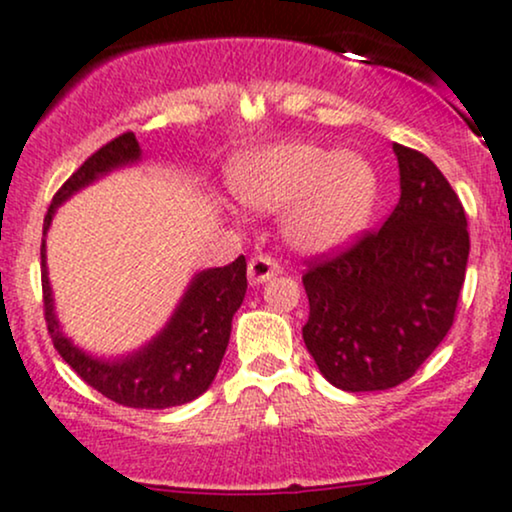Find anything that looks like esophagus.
<instances>
[{
    "mask_svg": "<svg viewBox=\"0 0 512 512\" xmlns=\"http://www.w3.org/2000/svg\"><path fill=\"white\" fill-rule=\"evenodd\" d=\"M249 283L251 285H263L280 273L278 261H273L271 256H254L249 261Z\"/></svg>",
    "mask_w": 512,
    "mask_h": 512,
    "instance_id": "esophagus-1",
    "label": "esophagus"
}]
</instances>
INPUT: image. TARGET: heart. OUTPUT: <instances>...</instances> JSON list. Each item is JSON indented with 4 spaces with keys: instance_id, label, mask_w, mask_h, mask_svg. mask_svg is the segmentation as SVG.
<instances>
[{
    "instance_id": "1",
    "label": "heart",
    "mask_w": 512,
    "mask_h": 512,
    "mask_svg": "<svg viewBox=\"0 0 512 512\" xmlns=\"http://www.w3.org/2000/svg\"><path fill=\"white\" fill-rule=\"evenodd\" d=\"M234 193L261 212L283 215V234L304 254H326L363 232L380 200V179L363 154L312 142H280L232 169Z\"/></svg>"
}]
</instances>
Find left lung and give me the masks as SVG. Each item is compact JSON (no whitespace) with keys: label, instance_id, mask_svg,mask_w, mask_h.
<instances>
[{"label":"left lung","instance_id":"8db88e82","mask_svg":"<svg viewBox=\"0 0 512 512\" xmlns=\"http://www.w3.org/2000/svg\"><path fill=\"white\" fill-rule=\"evenodd\" d=\"M401 198L377 232L302 275L304 346L343 392L406 382L455 321L469 258L467 215L426 154L394 145Z\"/></svg>","mask_w":512,"mask_h":512}]
</instances>
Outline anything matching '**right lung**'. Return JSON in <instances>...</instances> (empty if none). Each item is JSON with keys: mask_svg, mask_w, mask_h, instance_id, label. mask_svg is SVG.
<instances>
[{"mask_svg": "<svg viewBox=\"0 0 512 512\" xmlns=\"http://www.w3.org/2000/svg\"><path fill=\"white\" fill-rule=\"evenodd\" d=\"M140 159L142 149L132 132H123L91 154L55 193L43 222V237L48 234L57 208L67 198L111 171L137 164ZM40 273L45 321L57 353L89 387L130 409H169L198 399L220 370L232 333V319L246 295L244 256L225 268L195 273L171 319L152 341L120 358H96L74 346L62 333L45 263V239L40 246Z\"/></svg>", "mask_w": 512, "mask_h": 512, "instance_id": "1", "label": "right lung"}]
</instances>
